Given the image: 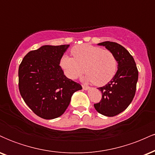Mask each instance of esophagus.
I'll return each instance as SVG.
<instances>
[{
    "label": "esophagus",
    "mask_w": 155,
    "mask_h": 155,
    "mask_svg": "<svg viewBox=\"0 0 155 155\" xmlns=\"http://www.w3.org/2000/svg\"><path fill=\"white\" fill-rule=\"evenodd\" d=\"M82 88L84 89V90H88L89 88H90V87L89 86H87V85H86V84H82Z\"/></svg>",
    "instance_id": "esophagus-1"
}]
</instances>
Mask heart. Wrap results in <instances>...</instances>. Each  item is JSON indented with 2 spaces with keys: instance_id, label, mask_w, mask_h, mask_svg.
Masks as SVG:
<instances>
[{
  "instance_id": "obj_1",
  "label": "heart",
  "mask_w": 155,
  "mask_h": 155,
  "mask_svg": "<svg viewBox=\"0 0 155 155\" xmlns=\"http://www.w3.org/2000/svg\"><path fill=\"white\" fill-rule=\"evenodd\" d=\"M71 57L64 55L60 65L68 77L74 79L84 72L86 79L103 86L113 79L117 70V60L114 53L100 47L81 44L72 48Z\"/></svg>"
}]
</instances>
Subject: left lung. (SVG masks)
<instances>
[{
    "label": "left lung",
    "mask_w": 155,
    "mask_h": 155,
    "mask_svg": "<svg viewBox=\"0 0 155 155\" xmlns=\"http://www.w3.org/2000/svg\"><path fill=\"white\" fill-rule=\"evenodd\" d=\"M114 53L118 63V70L111 81L102 87L99 103L94 104L98 113L114 117L126 109L132 102L136 90L138 71L133 56L120 44L112 41L98 44Z\"/></svg>",
    "instance_id": "1"
}]
</instances>
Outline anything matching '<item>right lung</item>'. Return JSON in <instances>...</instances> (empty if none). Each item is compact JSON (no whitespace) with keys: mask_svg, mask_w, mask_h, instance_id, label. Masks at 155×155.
<instances>
[{"mask_svg":"<svg viewBox=\"0 0 155 155\" xmlns=\"http://www.w3.org/2000/svg\"><path fill=\"white\" fill-rule=\"evenodd\" d=\"M69 44L46 45L29 51L19 66V90L37 116L52 120L61 116L81 84L68 79L60 65Z\"/></svg>","mask_w":155,"mask_h":155,"instance_id":"add662e5","label":"right lung"}]
</instances>
